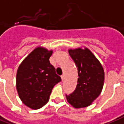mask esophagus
Wrapping results in <instances>:
<instances>
[{"instance_id":"1","label":"esophagus","mask_w":124,"mask_h":124,"mask_svg":"<svg viewBox=\"0 0 124 124\" xmlns=\"http://www.w3.org/2000/svg\"><path fill=\"white\" fill-rule=\"evenodd\" d=\"M61 78H62V81H64V74H62L61 76Z\"/></svg>"}]
</instances>
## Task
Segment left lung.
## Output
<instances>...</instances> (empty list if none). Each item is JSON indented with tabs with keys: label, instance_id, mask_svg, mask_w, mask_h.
<instances>
[{
	"label": "left lung",
	"instance_id": "left-lung-1",
	"mask_svg": "<svg viewBox=\"0 0 124 124\" xmlns=\"http://www.w3.org/2000/svg\"><path fill=\"white\" fill-rule=\"evenodd\" d=\"M69 55L78 70V82L73 93L66 95L75 108L89 106L100 95L104 83V70L92 52L85 48L69 50Z\"/></svg>",
	"mask_w": 124,
	"mask_h": 124
}]
</instances>
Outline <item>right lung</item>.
Returning a JSON list of instances; mask_svg holds the SVG:
<instances>
[{
  "label": "right lung",
  "instance_id": "1",
  "mask_svg": "<svg viewBox=\"0 0 124 124\" xmlns=\"http://www.w3.org/2000/svg\"><path fill=\"white\" fill-rule=\"evenodd\" d=\"M52 51L37 47L24 59L18 68L16 87L26 106L38 109L47 103L54 86L61 81L50 62Z\"/></svg>",
  "mask_w": 124,
  "mask_h": 124
}]
</instances>
